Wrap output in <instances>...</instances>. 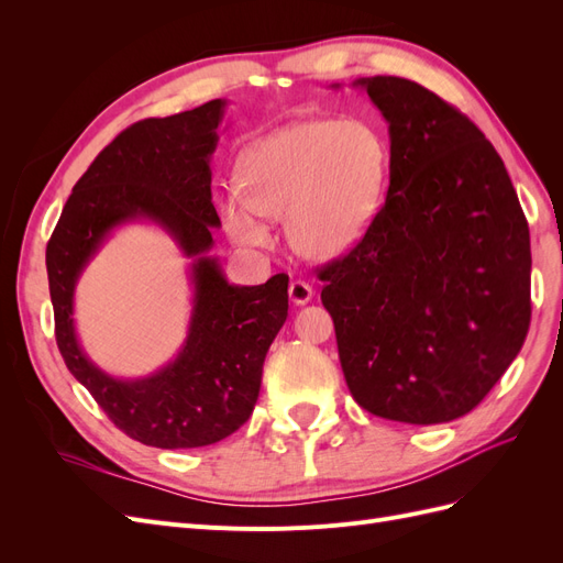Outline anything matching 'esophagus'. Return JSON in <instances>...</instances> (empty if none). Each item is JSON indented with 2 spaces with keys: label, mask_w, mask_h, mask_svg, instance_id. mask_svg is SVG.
<instances>
[{
  "label": "esophagus",
  "mask_w": 563,
  "mask_h": 563,
  "mask_svg": "<svg viewBox=\"0 0 563 563\" xmlns=\"http://www.w3.org/2000/svg\"><path fill=\"white\" fill-rule=\"evenodd\" d=\"M288 298H291L294 305H308L314 298V288L308 282L296 279L288 286Z\"/></svg>",
  "instance_id": "esophagus-1"
}]
</instances>
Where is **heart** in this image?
<instances>
[{
    "label": "heart",
    "instance_id": "heart-1",
    "mask_svg": "<svg viewBox=\"0 0 563 563\" xmlns=\"http://www.w3.org/2000/svg\"><path fill=\"white\" fill-rule=\"evenodd\" d=\"M387 145L360 117L310 119L272 131L240 157V186L218 211L234 244H272L267 218L286 216V236L308 258H335L360 244L378 216Z\"/></svg>",
    "mask_w": 563,
    "mask_h": 563
}]
</instances>
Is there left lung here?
I'll return each mask as SVG.
<instances>
[{"label": "left lung", "instance_id": "obj_1", "mask_svg": "<svg viewBox=\"0 0 563 563\" xmlns=\"http://www.w3.org/2000/svg\"><path fill=\"white\" fill-rule=\"evenodd\" d=\"M389 131L385 207L319 272L338 356L368 413H470L531 323V236L500 155L470 119L401 77H360ZM340 89V84H333Z\"/></svg>", "mask_w": 563, "mask_h": 563}]
</instances>
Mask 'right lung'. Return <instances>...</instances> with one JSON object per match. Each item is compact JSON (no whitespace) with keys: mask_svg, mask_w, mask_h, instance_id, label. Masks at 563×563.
Instances as JSON below:
<instances>
[{"mask_svg":"<svg viewBox=\"0 0 563 563\" xmlns=\"http://www.w3.org/2000/svg\"><path fill=\"white\" fill-rule=\"evenodd\" d=\"M228 100L143 119L100 152L63 207L46 246L58 350L119 430L145 446L199 449L236 432L258 401L265 354L288 314V277L230 284L209 255L220 218L211 155ZM162 227L191 258L194 312L175 360L143 379H117L82 352L74 329L80 272L117 228Z\"/></svg>","mask_w":563,"mask_h":563,"instance_id":"right-lung-1","label":"right lung"}]
</instances>
